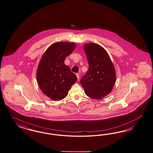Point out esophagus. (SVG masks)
I'll return each mask as SVG.
<instances>
[{
  "instance_id": "esophagus-1",
  "label": "esophagus",
  "mask_w": 153,
  "mask_h": 153,
  "mask_svg": "<svg viewBox=\"0 0 153 153\" xmlns=\"http://www.w3.org/2000/svg\"><path fill=\"white\" fill-rule=\"evenodd\" d=\"M76 76H77V78L78 79V80H79V74H76Z\"/></svg>"
}]
</instances>
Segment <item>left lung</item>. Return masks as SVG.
<instances>
[{
  "mask_svg": "<svg viewBox=\"0 0 153 153\" xmlns=\"http://www.w3.org/2000/svg\"><path fill=\"white\" fill-rule=\"evenodd\" d=\"M88 61V69L80 80L86 95L100 99L111 92L116 82V71L105 50L94 43L83 46Z\"/></svg>",
  "mask_w": 153,
  "mask_h": 153,
  "instance_id": "obj_1",
  "label": "left lung"
}]
</instances>
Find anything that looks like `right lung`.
Returning a JSON list of instances; mask_svg holds the SVG:
<instances>
[{"label":"right lung","mask_w":153,"mask_h":153,"mask_svg":"<svg viewBox=\"0 0 153 153\" xmlns=\"http://www.w3.org/2000/svg\"><path fill=\"white\" fill-rule=\"evenodd\" d=\"M74 42H57L49 46L38 65L37 81L42 92L53 100L67 95L77 77L65 64V59L74 51Z\"/></svg>","instance_id":"1"}]
</instances>
